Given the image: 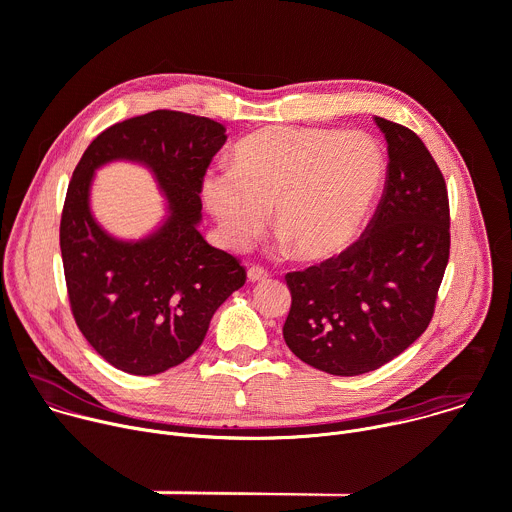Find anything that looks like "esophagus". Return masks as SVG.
Listing matches in <instances>:
<instances>
[{
	"mask_svg": "<svg viewBox=\"0 0 512 512\" xmlns=\"http://www.w3.org/2000/svg\"><path fill=\"white\" fill-rule=\"evenodd\" d=\"M247 277H249V281H263V279L269 277V273H267V269H263L261 265H251V267L247 269Z\"/></svg>",
	"mask_w": 512,
	"mask_h": 512,
	"instance_id": "esophagus-1",
	"label": "esophagus"
}]
</instances>
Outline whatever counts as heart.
<instances>
[{"instance_id": "obj_1", "label": "heart", "mask_w": 512, "mask_h": 512, "mask_svg": "<svg viewBox=\"0 0 512 512\" xmlns=\"http://www.w3.org/2000/svg\"><path fill=\"white\" fill-rule=\"evenodd\" d=\"M385 176L379 143L358 131L267 127L243 139L233 170L204 176L202 194L225 239L249 243L275 208L294 257L322 261L358 237Z\"/></svg>"}]
</instances>
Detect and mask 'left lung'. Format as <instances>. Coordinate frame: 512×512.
<instances>
[{"instance_id":"8db88e82","label":"left lung","mask_w":512,"mask_h":512,"mask_svg":"<svg viewBox=\"0 0 512 512\" xmlns=\"http://www.w3.org/2000/svg\"><path fill=\"white\" fill-rule=\"evenodd\" d=\"M387 180L371 223L340 255L285 275L283 340L310 367L356 377L383 367L429 326L450 259L442 170L409 127L375 117Z\"/></svg>"}]
</instances>
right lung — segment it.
Returning a JSON list of instances; mask_svg holds the SVG:
<instances>
[{"label":"right lung","mask_w":512,"mask_h":512,"mask_svg":"<svg viewBox=\"0 0 512 512\" xmlns=\"http://www.w3.org/2000/svg\"><path fill=\"white\" fill-rule=\"evenodd\" d=\"M225 131L208 117L158 109L107 127L72 172L60 218L70 312L97 354L123 373L158 375L190 358L218 306L245 285L241 261L196 229L202 182ZM111 159L145 163L169 196V221L148 240L123 244L94 223L92 172Z\"/></svg>","instance_id":"1"}]
</instances>
